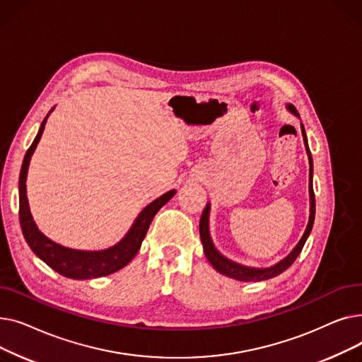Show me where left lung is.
<instances>
[{"instance_id": "8db88e82", "label": "left lung", "mask_w": 362, "mask_h": 362, "mask_svg": "<svg viewBox=\"0 0 362 362\" xmlns=\"http://www.w3.org/2000/svg\"><path fill=\"white\" fill-rule=\"evenodd\" d=\"M288 108L299 116V112L296 111V108L293 105H288ZM302 127V136H303V142H305L307 146V154H308V160H310V221L308 226L305 229V233L300 238L299 243L295 246L293 251L284 258L280 262H277L276 265L270 269H251V267H245V265L236 264L230 259H227L226 257H223L216 248L211 242L210 238V232H208V213H210V205H206L202 211L201 220H199V235H201V240L204 245V252L208 258V261L211 262L213 267L224 274V276H229L232 279L240 280V281H261V280H269L272 277L279 276L280 273H283L284 270H288L291 265L295 262V259L298 258V255L300 254L303 245H305L311 230H313V224H314V218H315V195H314V189H313V157H311V152L308 148V141H307V135H305V129H303V124H300Z\"/></svg>"}]
</instances>
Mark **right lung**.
<instances>
[{
  "mask_svg": "<svg viewBox=\"0 0 362 362\" xmlns=\"http://www.w3.org/2000/svg\"><path fill=\"white\" fill-rule=\"evenodd\" d=\"M48 117V114H47ZM47 117L44 119L40 132L29 146L22 170H21V177H18V218H21V226L23 236L30 246V250L40 257L45 264H48L52 270L60 273L64 277L69 279H93V277H103L108 276L111 273H116L124 265H127L133 257L141 248V243L148 232V227L154 218V216L158 213L160 208L170 201L176 192L168 191L163 197L152 201L148 206H145L142 213L138 216L135 224L132 226L129 233L124 236L122 242H119L112 248H108L105 251H76L70 248H64V246L54 243L47 236H44L40 230L30 216L29 211V204L26 197V175H28V167L33 151L41 139V135L45 127Z\"/></svg>",
  "mask_w": 362,
  "mask_h": 362,
  "instance_id": "add662e5",
  "label": "right lung"
}]
</instances>
